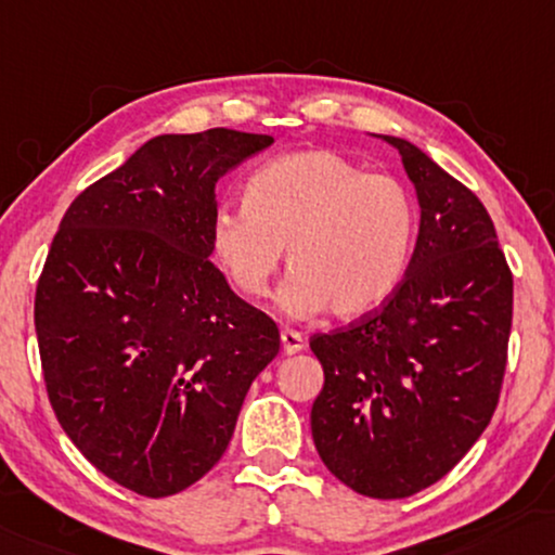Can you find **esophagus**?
<instances>
[{"label":"esophagus","instance_id":"1","mask_svg":"<svg viewBox=\"0 0 555 555\" xmlns=\"http://www.w3.org/2000/svg\"><path fill=\"white\" fill-rule=\"evenodd\" d=\"M304 345H307V341H304V337H301L299 332H294V330H281V349H284V354L301 352Z\"/></svg>","mask_w":555,"mask_h":555}]
</instances>
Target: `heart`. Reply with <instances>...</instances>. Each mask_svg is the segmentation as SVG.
<instances>
[{"instance_id":"1","label":"heart","mask_w":555,"mask_h":555,"mask_svg":"<svg viewBox=\"0 0 555 555\" xmlns=\"http://www.w3.org/2000/svg\"><path fill=\"white\" fill-rule=\"evenodd\" d=\"M408 185L334 151H301L248 178L244 210L221 208L208 225L216 267L246 299H261L279 271L292 276L279 301L288 314L330 309L359 319L379 309L408 271L417 236Z\"/></svg>"}]
</instances>
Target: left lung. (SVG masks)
Returning <instances> with one entry per match:
<instances>
[{"label":"left lung","mask_w":555,"mask_h":555,"mask_svg":"<svg viewBox=\"0 0 555 555\" xmlns=\"http://www.w3.org/2000/svg\"><path fill=\"white\" fill-rule=\"evenodd\" d=\"M420 233L379 309L309 339L324 370L311 435L324 465L366 498H410L444 478L501 397L513 274L478 196L402 138Z\"/></svg>","instance_id":"left-lung-1"}]
</instances>
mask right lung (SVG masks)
I'll return each instance as SVG.
<instances>
[{
  "label": "right lung",
  "instance_id": "obj_1",
  "mask_svg": "<svg viewBox=\"0 0 555 555\" xmlns=\"http://www.w3.org/2000/svg\"><path fill=\"white\" fill-rule=\"evenodd\" d=\"M274 143L158 135L69 203L35 294L50 404L100 473L145 498L201 480L279 354V326L210 263L216 183Z\"/></svg>",
  "mask_w": 555,
  "mask_h": 555
}]
</instances>
